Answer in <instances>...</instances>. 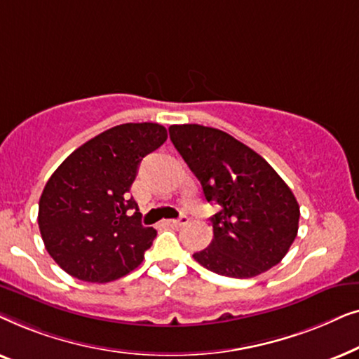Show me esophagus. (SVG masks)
Returning a JSON list of instances; mask_svg holds the SVG:
<instances>
[{"label":"esophagus","instance_id":"34e87169","mask_svg":"<svg viewBox=\"0 0 359 359\" xmlns=\"http://www.w3.org/2000/svg\"><path fill=\"white\" fill-rule=\"evenodd\" d=\"M188 220H189V217L188 215H181L180 219H170V220H166V225H170V227H175V229H178V227H181V225H184V224H188Z\"/></svg>","mask_w":359,"mask_h":359}]
</instances>
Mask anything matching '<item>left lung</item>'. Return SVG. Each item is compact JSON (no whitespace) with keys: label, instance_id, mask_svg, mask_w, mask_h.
<instances>
[{"label":"left lung","instance_id":"8db88e82","mask_svg":"<svg viewBox=\"0 0 359 359\" xmlns=\"http://www.w3.org/2000/svg\"><path fill=\"white\" fill-rule=\"evenodd\" d=\"M170 139L201 181L214 214V238L193 257L209 271L247 279L276 266L299 229L292 191L263 156L227 132L199 124L170 127Z\"/></svg>","mask_w":359,"mask_h":359}]
</instances>
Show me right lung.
Returning a JSON list of instances; mask_svg holds the SVG:
<instances>
[{
	"instance_id": "obj_1",
	"label": "right lung",
	"mask_w": 359,
	"mask_h": 359,
	"mask_svg": "<svg viewBox=\"0 0 359 359\" xmlns=\"http://www.w3.org/2000/svg\"><path fill=\"white\" fill-rule=\"evenodd\" d=\"M166 129L129 122L88 140L53 171L39 201L47 252L70 276L109 283L129 274L156 237L140 222L130 186L145 155L163 145Z\"/></svg>"
}]
</instances>
